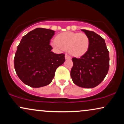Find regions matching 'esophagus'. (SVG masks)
Here are the masks:
<instances>
[{
	"instance_id": "34e87169",
	"label": "esophagus",
	"mask_w": 124,
	"mask_h": 124,
	"mask_svg": "<svg viewBox=\"0 0 124 124\" xmlns=\"http://www.w3.org/2000/svg\"><path fill=\"white\" fill-rule=\"evenodd\" d=\"M65 59H71V57L69 55H68V54H66L65 55Z\"/></svg>"
}]
</instances>
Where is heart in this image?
Segmentation results:
<instances>
[{"instance_id": "b5f03b06", "label": "heart", "mask_w": 124, "mask_h": 124, "mask_svg": "<svg viewBox=\"0 0 124 124\" xmlns=\"http://www.w3.org/2000/svg\"><path fill=\"white\" fill-rule=\"evenodd\" d=\"M51 44L56 49H68L71 55L79 57L87 52L90 39L87 35L83 32L67 31L58 34L56 41H52Z\"/></svg>"}]
</instances>
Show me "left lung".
<instances>
[{
  "mask_svg": "<svg viewBox=\"0 0 124 124\" xmlns=\"http://www.w3.org/2000/svg\"><path fill=\"white\" fill-rule=\"evenodd\" d=\"M82 31L89 38V48L80 58H72L73 65L70 76L77 86L93 88L101 83L108 72L109 52L101 37L94 31Z\"/></svg>",
  "mask_w": 124,
  "mask_h": 124,
  "instance_id": "left-lung-1",
  "label": "left lung"
}]
</instances>
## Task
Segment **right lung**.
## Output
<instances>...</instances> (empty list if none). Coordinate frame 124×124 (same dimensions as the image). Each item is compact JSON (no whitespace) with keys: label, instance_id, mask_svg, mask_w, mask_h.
<instances>
[{"label":"right lung","instance_id":"add662e5","mask_svg":"<svg viewBox=\"0 0 124 124\" xmlns=\"http://www.w3.org/2000/svg\"><path fill=\"white\" fill-rule=\"evenodd\" d=\"M55 31L37 28L22 39L15 54L14 64L17 75L25 85L41 87L51 83L58 67L65 61V54L52 52L49 45Z\"/></svg>","mask_w":124,"mask_h":124}]
</instances>
